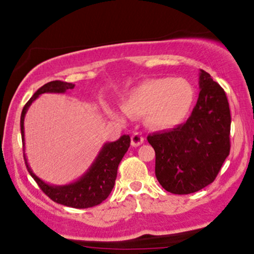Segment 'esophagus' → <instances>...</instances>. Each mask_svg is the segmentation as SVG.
Returning <instances> with one entry per match:
<instances>
[{
  "mask_svg": "<svg viewBox=\"0 0 254 254\" xmlns=\"http://www.w3.org/2000/svg\"><path fill=\"white\" fill-rule=\"evenodd\" d=\"M144 142V137L142 136L140 132H135L132 136H131V144L132 146H138Z\"/></svg>",
  "mask_w": 254,
  "mask_h": 254,
  "instance_id": "34e87169",
  "label": "esophagus"
}]
</instances>
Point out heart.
<instances>
[{
  "mask_svg": "<svg viewBox=\"0 0 254 254\" xmlns=\"http://www.w3.org/2000/svg\"><path fill=\"white\" fill-rule=\"evenodd\" d=\"M194 99V87L186 79H149L125 94L122 110L129 116L145 115L152 127L170 129L185 121Z\"/></svg>",
  "mask_w": 254,
  "mask_h": 254,
  "instance_id": "b5f03b06",
  "label": "heart"
}]
</instances>
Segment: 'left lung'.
Returning <instances> with one entry per match:
<instances>
[{
  "label": "left lung",
  "instance_id": "8db88e82",
  "mask_svg": "<svg viewBox=\"0 0 254 254\" xmlns=\"http://www.w3.org/2000/svg\"><path fill=\"white\" fill-rule=\"evenodd\" d=\"M200 93L187 122L146 137L156 155L155 174L173 194H190L215 180L230 155L231 112L226 93L200 71Z\"/></svg>",
  "mask_w": 254,
  "mask_h": 254
}]
</instances>
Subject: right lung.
Returning a JSON list of instances; mask_svg holds the SVG:
<instances>
[{
    "label": "right lung",
    "mask_w": 254,
    "mask_h": 254,
    "mask_svg": "<svg viewBox=\"0 0 254 254\" xmlns=\"http://www.w3.org/2000/svg\"><path fill=\"white\" fill-rule=\"evenodd\" d=\"M74 87L72 82H65L60 80L50 81L44 86L39 88L33 94L26 105L23 106L22 114H21V136L24 145V116L28 108L34 100L42 93H64L67 90ZM130 136L123 135L116 142H110L104 144L102 150L99 151L98 156L92 166L88 168L86 173L80 179L71 185L66 186H51L40 180L34 173L32 172L28 163H27L26 155L23 154V158L26 161L27 169L35 182L38 183L44 193L47 195L54 202L64 204V206L72 207V208H90L102 203L111 193L115 186L116 177H117V169L122 158L124 157L125 152L130 146Z\"/></svg>",
    "instance_id": "right-lung-1"
}]
</instances>
